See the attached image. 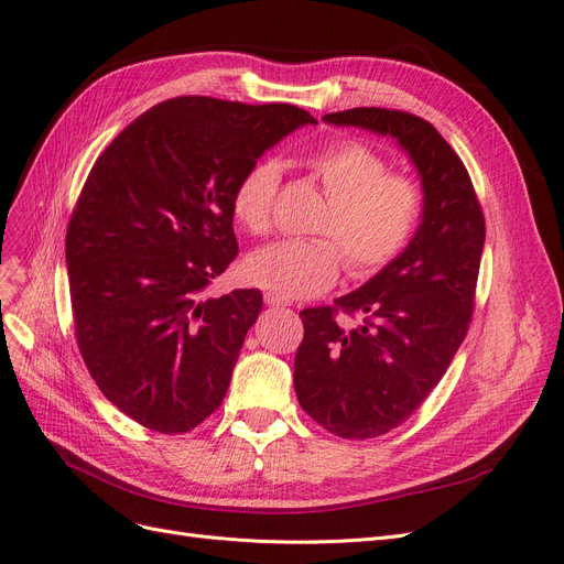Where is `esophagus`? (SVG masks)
Segmentation results:
<instances>
[{
	"instance_id": "1",
	"label": "esophagus",
	"mask_w": 564,
	"mask_h": 564,
	"mask_svg": "<svg viewBox=\"0 0 564 564\" xmlns=\"http://www.w3.org/2000/svg\"><path fill=\"white\" fill-rule=\"evenodd\" d=\"M265 305L270 307H284V305H291V301L282 294H275V291H268L265 294Z\"/></svg>"
}]
</instances>
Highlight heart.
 Wrapping results in <instances>:
<instances>
[{"mask_svg": "<svg viewBox=\"0 0 564 564\" xmlns=\"http://www.w3.org/2000/svg\"><path fill=\"white\" fill-rule=\"evenodd\" d=\"M305 169L330 196L317 238H286L247 259V275L286 299L330 289L347 263L349 275L372 278L412 245L423 217V189L414 177L389 171L372 145L343 139L303 156ZM280 171L273 162L247 166L231 192V213L242 229H273Z\"/></svg>", "mask_w": 564, "mask_h": 564, "instance_id": "b5f03b06", "label": "heart"}]
</instances>
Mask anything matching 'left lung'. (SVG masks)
<instances>
[{
	"label": "left lung",
	"instance_id": "obj_1",
	"mask_svg": "<svg viewBox=\"0 0 564 564\" xmlns=\"http://www.w3.org/2000/svg\"><path fill=\"white\" fill-rule=\"evenodd\" d=\"M324 120L393 137L423 185L421 227L404 254L333 305L301 312V408L337 437L370 440L408 421L452 366L475 312L486 221L460 156L427 120L389 108ZM340 313H360L361 324L340 325Z\"/></svg>",
	"mask_w": 564,
	"mask_h": 564
}]
</instances>
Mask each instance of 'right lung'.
<instances>
[{"label": "right lung", "instance_id": "1", "mask_svg": "<svg viewBox=\"0 0 564 564\" xmlns=\"http://www.w3.org/2000/svg\"><path fill=\"white\" fill-rule=\"evenodd\" d=\"M301 124L291 104L175 97L99 154L66 227L76 340L99 391L154 433L204 423L227 395L259 289L200 299L238 257L240 173Z\"/></svg>", "mask_w": 564, "mask_h": 564}]
</instances>
